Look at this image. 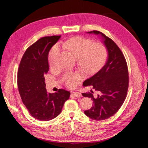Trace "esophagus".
Listing matches in <instances>:
<instances>
[{"label":"esophagus","mask_w":148,"mask_h":148,"mask_svg":"<svg viewBox=\"0 0 148 148\" xmlns=\"http://www.w3.org/2000/svg\"><path fill=\"white\" fill-rule=\"evenodd\" d=\"M72 95L76 97H81L82 96V94L78 92H72Z\"/></svg>","instance_id":"1"}]
</instances>
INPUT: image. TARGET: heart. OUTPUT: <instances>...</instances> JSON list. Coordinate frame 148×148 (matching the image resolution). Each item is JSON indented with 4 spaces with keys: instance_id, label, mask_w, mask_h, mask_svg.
Here are the masks:
<instances>
[{
    "instance_id": "b5f03b06",
    "label": "heart",
    "mask_w": 148,
    "mask_h": 148,
    "mask_svg": "<svg viewBox=\"0 0 148 148\" xmlns=\"http://www.w3.org/2000/svg\"><path fill=\"white\" fill-rule=\"evenodd\" d=\"M76 59H78L80 66L87 73H94L99 70L104 64L107 56L106 47L100 42L92 43L91 39L83 37H74L62 43ZM60 49L59 45L53 46L49 55V64L54 67ZM82 78L79 73H66L64 77V81L69 87H73L76 82Z\"/></svg>"
}]
</instances>
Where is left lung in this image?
<instances>
[{
	"label": "left lung",
	"instance_id": "8db88e82",
	"mask_svg": "<svg viewBox=\"0 0 148 148\" xmlns=\"http://www.w3.org/2000/svg\"><path fill=\"white\" fill-rule=\"evenodd\" d=\"M86 33L97 35L107 51L105 65L83 83L84 87L91 86L99 94L94 96L92 90V93H82L93 101L92 107L84 111L85 115L93 120H103L117 112L125 99L128 88L127 65L122 51L111 39L98 31Z\"/></svg>",
	"mask_w": 148,
	"mask_h": 148
}]
</instances>
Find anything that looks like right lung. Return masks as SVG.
I'll return each mask as SVG.
<instances>
[{"label":"right lung","mask_w":148,"mask_h":148,"mask_svg":"<svg viewBox=\"0 0 148 148\" xmlns=\"http://www.w3.org/2000/svg\"><path fill=\"white\" fill-rule=\"evenodd\" d=\"M61 36L44 37L25 51L18 71V88L23 103L32 117L41 121L59 115L70 92L59 89L47 92L44 76L49 71L48 55Z\"/></svg>","instance_id":"obj_1"}]
</instances>
